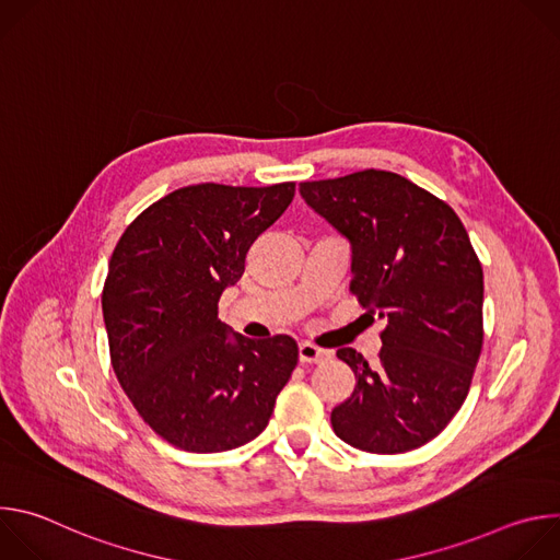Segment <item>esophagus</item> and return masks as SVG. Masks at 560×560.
Segmentation results:
<instances>
[{
	"label": "esophagus",
	"mask_w": 560,
	"mask_h": 560,
	"mask_svg": "<svg viewBox=\"0 0 560 560\" xmlns=\"http://www.w3.org/2000/svg\"><path fill=\"white\" fill-rule=\"evenodd\" d=\"M328 359H330V352L316 348L314 343H310V341L299 343V361L301 363H324Z\"/></svg>",
	"instance_id": "esophagus-1"
}]
</instances>
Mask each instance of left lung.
<instances>
[{
	"mask_svg": "<svg viewBox=\"0 0 560 560\" xmlns=\"http://www.w3.org/2000/svg\"><path fill=\"white\" fill-rule=\"evenodd\" d=\"M299 192L348 238L350 290L387 322L376 361L337 350L357 385L332 410L335 434L372 454L417 450L460 410L483 348V268L467 230L445 201L387 171Z\"/></svg>",
	"mask_w": 560,
	"mask_h": 560,
	"instance_id": "obj_1",
	"label": "left lung"
}]
</instances>
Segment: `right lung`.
<instances>
[{
    "label": "right lung",
    "instance_id": "obj_1",
    "mask_svg": "<svg viewBox=\"0 0 560 560\" xmlns=\"http://www.w3.org/2000/svg\"><path fill=\"white\" fill-rule=\"evenodd\" d=\"M292 197V182L186 186L148 206L113 250L102 292L113 370L139 417L179 450L257 439L299 361L292 337L255 341L217 316Z\"/></svg>",
    "mask_w": 560,
    "mask_h": 560
}]
</instances>
